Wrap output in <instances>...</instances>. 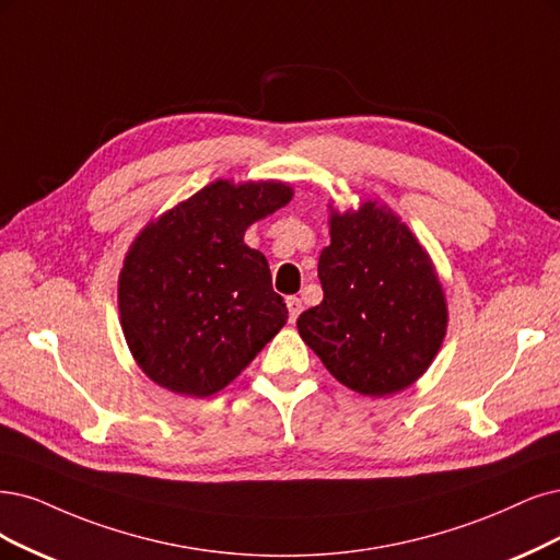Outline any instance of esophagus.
I'll return each mask as SVG.
<instances>
[{"label":"esophagus","mask_w":560,"mask_h":560,"mask_svg":"<svg viewBox=\"0 0 560 560\" xmlns=\"http://www.w3.org/2000/svg\"><path fill=\"white\" fill-rule=\"evenodd\" d=\"M285 304H288V316H291V323H295L298 316L302 314V300L300 298H288Z\"/></svg>","instance_id":"1"}]
</instances>
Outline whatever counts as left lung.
I'll return each mask as SVG.
<instances>
[{"mask_svg": "<svg viewBox=\"0 0 560 560\" xmlns=\"http://www.w3.org/2000/svg\"><path fill=\"white\" fill-rule=\"evenodd\" d=\"M327 207L323 302L298 318L300 337L341 385L364 397L397 395L439 355L447 332L443 283L427 248L387 205Z\"/></svg>", "mask_w": 560, "mask_h": 560, "instance_id": "left-lung-1", "label": "left lung"}]
</instances>
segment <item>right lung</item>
<instances>
[{
  "mask_svg": "<svg viewBox=\"0 0 560 560\" xmlns=\"http://www.w3.org/2000/svg\"><path fill=\"white\" fill-rule=\"evenodd\" d=\"M277 179H217L142 228L117 283L124 339L142 374L179 397L233 383L288 320L246 228L291 202Z\"/></svg>",
  "mask_w": 560,
  "mask_h": 560,
  "instance_id": "obj_1",
  "label": "right lung"
}]
</instances>
